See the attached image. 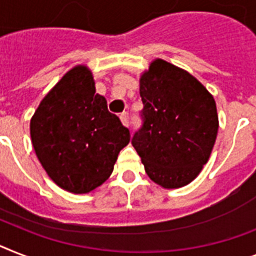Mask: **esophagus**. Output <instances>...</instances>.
Instances as JSON below:
<instances>
[{
  "mask_svg": "<svg viewBox=\"0 0 256 256\" xmlns=\"http://www.w3.org/2000/svg\"><path fill=\"white\" fill-rule=\"evenodd\" d=\"M120 122L123 123L124 126H130V116H128V114L124 112L120 115Z\"/></svg>",
  "mask_w": 256,
  "mask_h": 256,
  "instance_id": "1",
  "label": "esophagus"
}]
</instances>
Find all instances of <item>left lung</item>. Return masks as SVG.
I'll return each mask as SVG.
<instances>
[{"label": "left lung", "mask_w": 256, "mask_h": 256, "mask_svg": "<svg viewBox=\"0 0 256 256\" xmlns=\"http://www.w3.org/2000/svg\"><path fill=\"white\" fill-rule=\"evenodd\" d=\"M140 95L144 124L133 148L154 183L184 187L200 174L216 142L214 98L191 73L162 58L141 73Z\"/></svg>", "instance_id": "left-lung-1"}]
</instances>
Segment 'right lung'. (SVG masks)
<instances>
[{
  "label": "right lung",
  "instance_id": "obj_1",
  "mask_svg": "<svg viewBox=\"0 0 256 256\" xmlns=\"http://www.w3.org/2000/svg\"><path fill=\"white\" fill-rule=\"evenodd\" d=\"M30 134L48 176L72 194L102 186L130 140V130L108 112L104 96L95 92L92 70L82 64L68 70L42 99Z\"/></svg>",
  "mask_w": 256,
  "mask_h": 256
}]
</instances>
